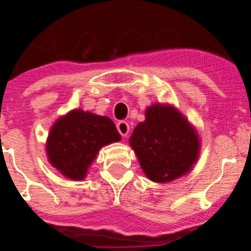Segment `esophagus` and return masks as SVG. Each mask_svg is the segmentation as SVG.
<instances>
[{"mask_svg":"<svg viewBox=\"0 0 251 251\" xmlns=\"http://www.w3.org/2000/svg\"><path fill=\"white\" fill-rule=\"evenodd\" d=\"M117 130H118V133L121 134L122 137L126 138V137H127V134H129V131H130L129 124H127V122H125V121H120L117 124Z\"/></svg>","mask_w":251,"mask_h":251,"instance_id":"obj_1","label":"esophagus"}]
</instances>
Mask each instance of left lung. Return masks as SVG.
<instances>
[{
	"mask_svg": "<svg viewBox=\"0 0 251 251\" xmlns=\"http://www.w3.org/2000/svg\"><path fill=\"white\" fill-rule=\"evenodd\" d=\"M142 171L153 182L165 183L187 175L201 152V139L189 120L171 104L146 109L129 138Z\"/></svg>",
	"mask_w": 251,
	"mask_h": 251,
	"instance_id": "obj_1",
	"label": "left lung"
}]
</instances>
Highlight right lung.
<instances>
[{
  "label": "right lung",
  "instance_id": "1",
  "mask_svg": "<svg viewBox=\"0 0 251 251\" xmlns=\"http://www.w3.org/2000/svg\"><path fill=\"white\" fill-rule=\"evenodd\" d=\"M118 141L121 135L109 117L73 109L57 118L50 127L47 157L66 178L82 181L99 151Z\"/></svg>",
  "mask_w": 251,
  "mask_h": 251
}]
</instances>
